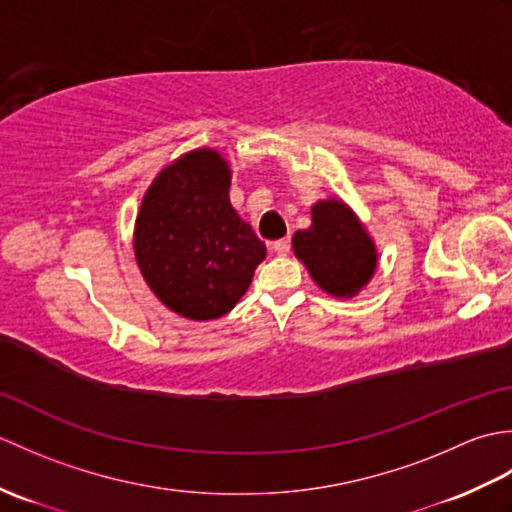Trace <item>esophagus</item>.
Listing matches in <instances>:
<instances>
[{
	"label": "esophagus",
	"mask_w": 512,
	"mask_h": 512,
	"mask_svg": "<svg viewBox=\"0 0 512 512\" xmlns=\"http://www.w3.org/2000/svg\"><path fill=\"white\" fill-rule=\"evenodd\" d=\"M273 250H275L277 255H288V250H290V237L277 239V242H273Z\"/></svg>",
	"instance_id": "esophagus-1"
}]
</instances>
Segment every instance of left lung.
Instances as JSON below:
<instances>
[{"mask_svg":"<svg viewBox=\"0 0 512 512\" xmlns=\"http://www.w3.org/2000/svg\"><path fill=\"white\" fill-rule=\"evenodd\" d=\"M312 224L292 237V250L310 277L332 297H354L374 277V239L343 200L312 204Z\"/></svg>","mask_w":512,"mask_h":512,"instance_id":"1","label":"left lung"}]
</instances>
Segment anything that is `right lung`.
<instances>
[{
  "label": "right lung",
  "instance_id": "1",
  "mask_svg": "<svg viewBox=\"0 0 512 512\" xmlns=\"http://www.w3.org/2000/svg\"><path fill=\"white\" fill-rule=\"evenodd\" d=\"M220 151L193 149L162 169L136 217L134 253L154 295L180 317L220 319L244 297L266 246L228 200Z\"/></svg>",
  "mask_w": 512,
  "mask_h": 512
}]
</instances>
